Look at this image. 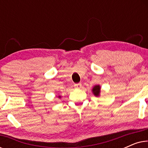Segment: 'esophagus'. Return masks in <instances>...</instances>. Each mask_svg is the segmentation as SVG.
<instances>
[{"label":"esophagus","instance_id":"obj_1","mask_svg":"<svg viewBox=\"0 0 148 148\" xmlns=\"http://www.w3.org/2000/svg\"><path fill=\"white\" fill-rule=\"evenodd\" d=\"M82 84H81V83H79V84H75L74 85V87L75 88H82Z\"/></svg>","mask_w":148,"mask_h":148}]
</instances>
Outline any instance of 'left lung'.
I'll list each match as a JSON object with an SVG mask.
<instances>
[{
    "label": "left lung",
    "mask_w": 148,
    "mask_h": 148,
    "mask_svg": "<svg viewBox=\"0 0 148 148\" xmlns=\"http://www.w3.org/2000/svg\"><path fill=\"white\" fill-rule=\"evenodd\" d=\"M92 92L95 96H99L100 93V86L99 85L95 86L92 89Z\"/></svg>",
    "instance_id": "1"
}]
</instances>
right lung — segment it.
Returning <instances> with one entry per match:
<instances>
[{"instance_id": "1", "label": "right lung", "mask_w": 148, "mask_h": 148, "mask_svg": "<svg viewBox=\"0 0 148 148\" xmlns=\"http://www.w3.org/2000/svg\"><path fill=\"white\" fill-rule=\"evenodd\" d=\"M59 97H60V96H59Z\"/></svg>"}]
</instances>
